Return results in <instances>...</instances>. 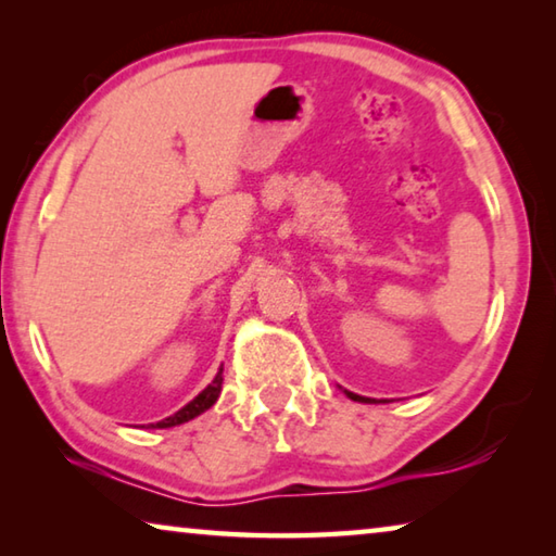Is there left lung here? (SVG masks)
Returning <instances> with one entry per match:
<instances>
[{"mask_svg":"<svg viewBox=\"0 0 556 556\" xmlns=\"http://www.w3.org/2000/svg\"><path fill=\"white\" fill-rule=\"evenodd\" d=\"M345 394H348V397H351V400H355V402H370L368 397H361V394H355V392H348V390H345Z\"/></svg>","mask_w":556,"mask_h":556,"instance_id":"obj_1","label":"left lung"}]
</instances>
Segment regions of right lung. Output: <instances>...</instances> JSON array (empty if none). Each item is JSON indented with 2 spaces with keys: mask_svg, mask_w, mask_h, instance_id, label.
Returning a JSON list of instances; mask_svg holds the SVG:
<instances>
[{
  "mask_svg": "<svg viewBox=\"0 0 556 556\" xmlns=\"http://www.w3.org/2000/svg\"><path fill=\"white\" fill-rule=\"evenodd\" d=\"M220 388H223V368L218 370V375H215V380L208 384V388H205L199 394V397L188 402L184 409H178L176 414H172V417L156 421V425H152V427L154 429H168V427H178V425H184V421H188V419L199 417V414H203L205 409L213 407L215 400H218V394H220Z\"/></svg>",
  "mask_w": 556,
  "mask_h": 556,
  "instance_id": "add662e5",
  "label": "right lung"
}]
</instances>
